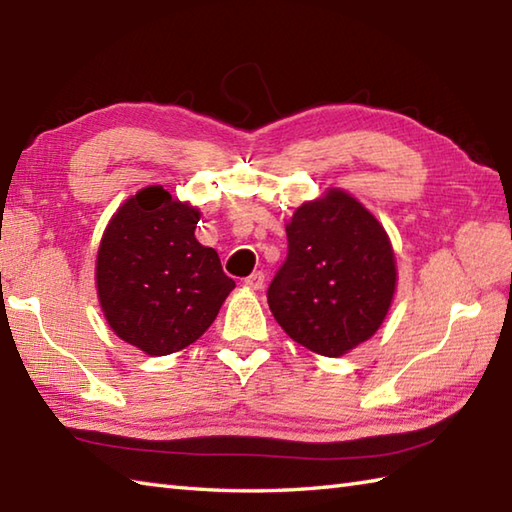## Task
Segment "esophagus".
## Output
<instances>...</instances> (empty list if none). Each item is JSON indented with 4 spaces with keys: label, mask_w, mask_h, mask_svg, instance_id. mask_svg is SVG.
Segmentation results:
<instances>
[{
    "label": "esophagus",
    "mask_w": 512,
    "mask_h": 512,
    "mask_svg": "<svg viewBox=\"0 0 512 512\" xmlns=\"http://www.w3.org/2000/svg\"><path fill=\"white\" fill-rule=\"evenodd\" d=\"M245 285H247L249 289H263V285H265V274H263V271H254V274H249V276L245 278Z\"/></svg>",
    "instance_id": "1"
}]
</instances>
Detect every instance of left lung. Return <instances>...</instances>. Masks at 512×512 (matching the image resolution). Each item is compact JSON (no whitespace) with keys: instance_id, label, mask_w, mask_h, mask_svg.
<instances>
[{"instance_id":"1","label":"left lung","mask_w":512,"mask_h":512,"mask_svg":"<svg viewBox=\"0 0 512 512\" xmlns=\"http://www.w3.org/2000/svg\"><path fill=\"white\" fill-rule=\"evenodd\" d=\"M395 258L371 212L340 190L305 203L287 225V258L267 289L278 325L336 358L369 340L391 307Z\"/></svg>"}]
</instances>
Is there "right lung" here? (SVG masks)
I'll list each match as a JSON object with an SVG mask.
<instances>
[{
	"instance_id": "add662e5",
	"label": "right lung",
	"mask_w": 512,
	"mask_h": 512,
	"mask_svg": "<svg viewBox=\"0 0 512 512\" xmlns=\"http://www.w3.org/2000/svg\"><path fill=\"white\" fill-rule=\"evenodd\" d=\"M196 223L194 207L154 185L128 198L103 232L101 309L112 331L148 356L196 342L236 287L214 249L196 241Z\"/></svg>"
}]
</instances>
